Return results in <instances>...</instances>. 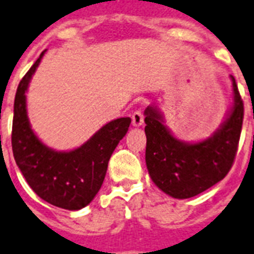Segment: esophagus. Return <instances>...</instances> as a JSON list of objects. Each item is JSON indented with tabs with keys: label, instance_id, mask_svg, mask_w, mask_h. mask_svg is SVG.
Listing matches in <instances>:
<instances>
[{
	"label": "esophagus",
	"instance_id": "34e87169",
	"mask_svg": "<svg viewBox=\"0 0 254 254\" xmlns=\"http://www.w3.org/2000/svg\"><path fill=\"white\" fill-rule=\"evenodd\" d=\"M142 123H144V115H142L141 110H136L132 114V125L135 126V127H140Z\"/></svg>",
	"mask_w": 254,
	"mask_h": 254
}]
</instances>
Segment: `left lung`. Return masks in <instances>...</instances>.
<instances>
[{"mask_svg": "<svg viewBox=\"0 0 254 254\" xmlns=\"http://www.w3.org/2000/svg\"><path fill=\"white\" fill-rule=\"evenodd\" d=\"M234 105L221 127L206 140L174 137L154 106L145 109V162L157 187L174 198H190L213 187L232 167L242 133L244 104L231 76Z\"/></svg>", "mask_w": 254, "mask_h": 254, "instance_id": "obj_1", "label": "left lung"}]
</instances>
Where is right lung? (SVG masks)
<instances>
[{
    "mask_svg": "<svg viewBox=\"0 0 254 254\" xmlns=\"http://www.w3.org/2000/svg\"><path fill=\"white\" fill-rule=\"evenodd\" d=\"M45 50L16 89L11 146L14 158L33 192L54 206L79 210L94 198L104 183L108 163L128 131L131 118H118L98 129L83 145L57 152L40 141L27 115L26 92Z\"/></svg>",
    "mask_w": 254,
    "mask_h": 254,
    "instance_id": "right-lung-1",
    "label": "right lung"
}]
</instances>
